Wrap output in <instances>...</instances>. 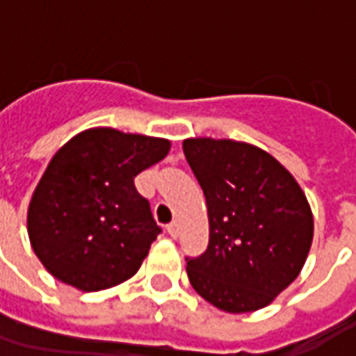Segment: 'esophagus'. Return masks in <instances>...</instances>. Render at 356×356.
Instances as JSON below:
<instances>
[{"label":"esophagus","instance_id":"obj_1","mask_svg":"<svg viewBox=\"0 0 356 356\" xmlns=\"http://www.w3.org/2000/svg\"><path fill=\"white\" fill-rule=\"evenodd\" d=\"M168 234H170L171 238H177V234H179V225L173 221V223L168 225Z\"/></svg>","mask_w":356,"mask_h":356}]
</instances>
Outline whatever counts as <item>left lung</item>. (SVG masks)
Masks as SVG:
<instances>
[{
    "mask_svg": "<svg viewBox=\"0 0 356 356\" xmlns=\"http://www.w3.org/2000/svg\"><path fill=\"white\" fill-rule=\"evenodd\" d=\"M209 219L208 250L186 257L202 298L227 313H252L286 290L305 265L313 213L282 163L231 139L183 140Z\"/></svg>",
    "mask_w": 356,
    "mask_h": 356,
    "instance_id": "obj_1",
    "label": "left lung"
}]
</instances>
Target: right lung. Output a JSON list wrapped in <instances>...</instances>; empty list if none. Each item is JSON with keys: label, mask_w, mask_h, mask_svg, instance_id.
Instances as JSON below:
<instances>
[{"label": "right lung", "mask_w": 356, "mask_h": 356, "mask_svg": "<svg viewBox=\"0 0 356 356\" xmlns=\"http://www.w3.org/2000/svg\"><path fill=\"white\" fill-rule=\"evenodd\" d=\"M170 140L95 127L53 156L28 206L34 254L57 280L99 291L131 278L162 229L133 179Z\"/></svg>", "instance_id": "obj_1"}]
</instances>
